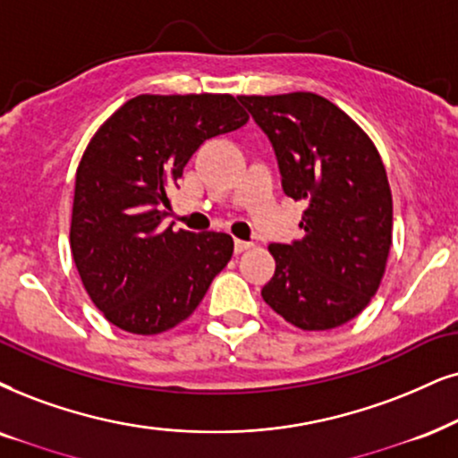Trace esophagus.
Wrapping results in <instances>:
<instances>
[{
  "label": "esophagus",
  "mask_w": 458,
  "mask_h": 458,
  "mask_svg": "<svg viewBox=\"0 0 458 458\" xmlns=\"http://www.w3.org/2000/svg\"><path fill=\"white\" fill-rule=\"evenodd\" d=\"M251 247H253V242H249V241H239V239L234 241V251L236 253L247 251V249H251Z\"/></svg>",
  "instance_id": "1"
}]
</instances>
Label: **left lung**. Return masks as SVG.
Masks as SVG:
<instances>
[{
	"mask_svg": "<svg viewBox=\"0 0 458 458\" xmlns=\"http://www.w3.org/2000/svg\"><path fill=\"white\" fill-rule=\"evenodd\" d=\"M268 135L289 199L304 200V239L272 242L264 302L304 332L344 326L369 304L391 251L393 199L378 149L315 92L241 95Z\"/></svg>",
	"mask_w": 458,
	"mask_h": 458,
	"instance_id": "left-lung-1",
	"label": "left lung"
}]
</instances>
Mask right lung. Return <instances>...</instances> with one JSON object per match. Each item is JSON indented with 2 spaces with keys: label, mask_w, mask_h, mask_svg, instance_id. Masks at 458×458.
I'll list each match as a JSON object with an SVG mask.
<instances>
[{
  "label": "right lung",
  "mask_w": 458,
  "mask_h": 458,
  "mask_svg": "<svg viewBox=\"0 0 458 458\" xmlns=\"http://www.w3.org/2000/svg\"><path fill=\"white\" fill-rule=\"evenodd\" d=\"M247 120L233 95H139L92 135L75 171L69 245L86 293L115 327L154 335L179 326L230 262V234L162 219L200 143Z\"/></svg>",
  "instance_id": "obj_1"
}]
</instances>
